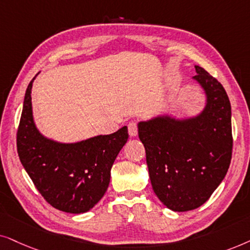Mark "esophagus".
Listing matches in <instances>:
<instances>
[{
    "label": "esophagus",
    "instance_id": "1",
    "mask_svg": "<svg viewBox=\"0 0 250 250\" xmlns=\"http://www.w3.org/2000/svg\"><path fill=\"white\" fill-rule=\"evenodd\" d=\"M128 131H129V135L130 136H136L138 134V125L137 122L135 121H131L128 123Z\"/></svg>",
    "mask_w": 250,
    "mask_h": 250
}]
</instances>
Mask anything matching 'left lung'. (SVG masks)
<instances>
[{
  "instance_id": "8db88e82",
  "label": "left lung",
  "mask_w": 250,
  "mask_h": 250,
  "mask_svg": "<svg viewBox=\"0 0 250 250\" xmlns=\"http://www.w3.org/2000/svg\"><path fill=\"white\" fill-rule=\"evenodd\" d=\"M194 79L207 94L200 115L185 121L156 118L138 125L153 191L174 211L200 207L229 170L232 159L231 104L223 85L200 66Z\"/></svg>"
}]
</instances>
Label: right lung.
I'll list each match as a JSON object with an SVG mask.
<instances>
[{"instance_id":"1","label":"right lung","mask_w":250,"mask_h":250,"mask_svg":"<svg viewBox=\"0 0 250 250\" xmlns=\"http://www.w3.org/2000/svg\"><path fill=\"white\" fill-rule=\"evenodd\" d=\"M33 81L26 90L17 130L21 165L52 207L72 214L90 210L108 188L111 168L128 141V129L122 127L114 134L76 144H59L42 137L33 122Z\"/></svg>"}]
</instances>
